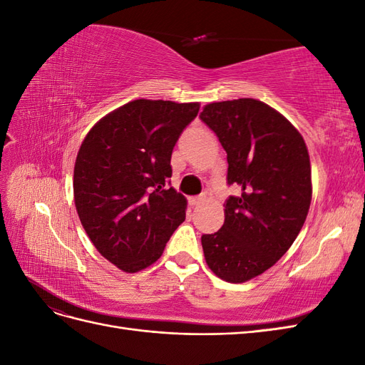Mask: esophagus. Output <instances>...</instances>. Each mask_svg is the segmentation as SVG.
<instances>
[{"mask_svg":"<svg viewBox=\"0 0 365 365\" xmlns=\"http://www.w3.org/2000/svg\"><path fill=\"white\" fill-rule=\"evenodd\" d=\"M204 201H205V195H200V196H192L190 200H189L190 205H193V207L201 205Z\"/></svg>","mask_w":365,"mask_h":365,"instance_id":"obj_1","label":"esophagus"}]
</instances>
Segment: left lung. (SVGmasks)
Masks as SVG:
<instances>
[{
    "label": "left lung",
    "mask_w": 365,
    "mask_h": 365,
    "mask_svg": "<svg viewBox=\"0 0 365 365\" xmlns=\"http://www.w3.org/2000/svg\"><path fill=\"white\" fill-rule=\"evenodd\" d=\"M200 118L227 152L225 222L202 235L205 262L217 277L244 283L289 250L312 197L311 163L303 137L275 109L254 98L216 102Z\"/></svg>",
    "instance_id": "obj_1"
}]
</instances>
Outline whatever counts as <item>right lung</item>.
Here are the masks:
<instances>
[{
    "instance_id": "add662e5",
    "label": "right lung",
    "mask_w": 365,
    "mask_h": 365,
    "mask_svg": "<svg viewBox=\"0 0 365 365\" xmlns=\"http://www.w3.org/2000/svg\"><path fill=\"white\" fill-rule=\"evenodd\" d=\"M200 103L129 102L88 132L74 164L77 215L97 251L137 272L157 262L185 219V197L169 187L172 150Z\"/></svg>"
}]
</instances>
